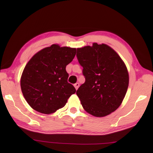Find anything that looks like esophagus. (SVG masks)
I'll return each instance as SVG.
<instances>
[{"mask_svg": "<svg viewBox=\"0 0 153 153\" xmlns=\"http://www.w3.org/2000/svg\"><path fill=\"white\" fill-rule=\"evenodd\" d=\"M74 86H75V88H76V89L77 90V88H78L79 86V83L77 82V83H76V84H74Z\"/></svg>", "mask_w": 153, "mask_h": 153, "instance_id": "obj_1", "label": "esophagus"}]
</instances>
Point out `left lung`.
<instances>
[{"instance_id": "8db88e82", "label": "left lung", "mask_w": 153, "mask_h": 153, "mask_svg": "<svg viewBox=\"0 0 153 153\" xmlns=\"http://www.w3.org/2000/svg\"><path fill=\"white\" fill-rule=\"evenodd\" d=\"M76 56L86 79L76 92L83 108L95 117L109 115L121 105L128 90L125 63L105 44L77 48Z\"/></svg>"}]
</instances>
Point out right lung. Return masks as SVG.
<instances>
[{
  "mask_svg": "<svg viewBox=\"0 0 153 153\" xmlns=\"http://www.w3.org/2000/svg\"><path fill=\"white\" fill-rule=\"evenodd\" d=\"M76 48L53 45L28 61L21 77V88L28 104L38 112L51 114L63 107L76 90L67 82L66 66Z\"/></svg>",
  "mask_w": 153,
  "mask_h": 153,
  "instance_id": "add662e5",
  "label": "right lung"
}]
</instances>
